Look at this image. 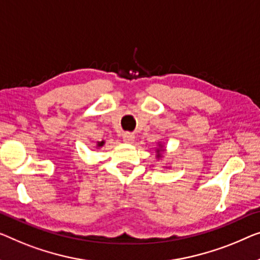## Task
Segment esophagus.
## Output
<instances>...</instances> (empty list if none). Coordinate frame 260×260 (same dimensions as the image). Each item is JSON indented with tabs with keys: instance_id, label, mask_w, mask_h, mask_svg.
I'll list each match as a JSON object with an SVG mask.
<instances>
[{
	"instance_id": "esophagus-1",
	"label": "esophagus",
	"mask_w": 260,
	"mask_h": 260,
	"mask_svg": "<svg viewBox=\"0 0 260 260\" xmlns=\"http://www.w3.org/2000/svg\"><path fill=\"white\" fill-rule=\"evenodd\" d=\"M122 138H123V141H125V142L132 143L134 140V134L131 133V132H125V133L122 134Z\"/></svg>"
}]
</instances>
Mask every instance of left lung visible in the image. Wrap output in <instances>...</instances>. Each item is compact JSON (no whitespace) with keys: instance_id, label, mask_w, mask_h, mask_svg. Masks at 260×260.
<instances>
[{"instance_id":"1","label":"left lung","mask_w":260,"mask_h":260,"mask_svg":"<svg viewBox=\"0 0 260 260\" xmlns=\"http://www.w3.org/2000/svg\"><path fill=\"white\" fill-rule=\"evenodd\" d=\"M157 152H160V150H157ZM157 156H160V155H157Z\"/></svg>"}]
</instances>
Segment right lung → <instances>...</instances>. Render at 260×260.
Here are the masks:
<instances>
[{
    "label": "right lung",
    "mask_w": 260,
    "mask_h": 260,
    "mask_svg": "<svg viewBox=\"0 0 260 260\" xmlns=\"http://www.w3.org/2000/svg\"><path fill=\"white\" fill-rule=\"evenodd\" d=\"M103 143H104V142H100V143H99V146H103Z\"/></svg>",
    "instance_id": "obj_1"
}]
</instances>
